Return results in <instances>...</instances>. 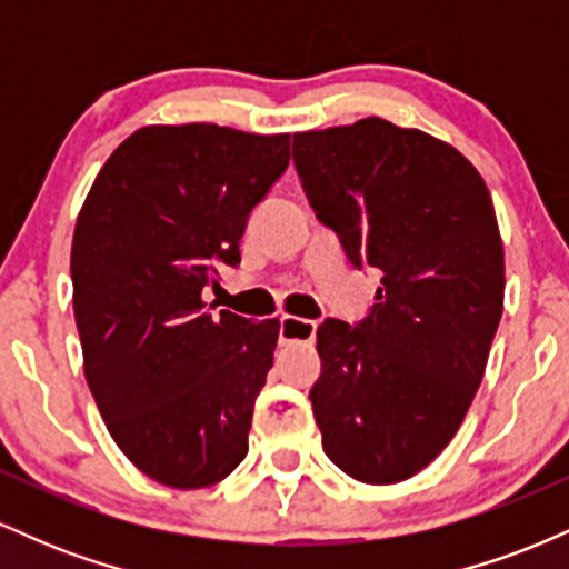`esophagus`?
<instances>
[{
    "mask_svg": "<svg viewBox=\"0 0 569 569\" xmlns=\"http://www.w3.org/2000/svg\"><path fill=\"white\" fill-rule=\"evenodd\" d=\"M316 321H307V318H297V316H283L280 318V345H302V342H312L316 339Z\"/></svg>",
    "mask_w": 569,
    "mask_h": 569,
    "instance_id": "esophagus-1",
    "label": "esophagus"
}]
</instances>
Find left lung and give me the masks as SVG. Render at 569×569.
Segmentation results:
<instances>
[{
    "instance_id": "8db88e82",
    "label": "left lung",
    "mask_w": 569,
    "mask_h": 569,
    "mask_svg": "<svg viewBox=\"0 0 569 569\" xmlns=\"http://www.w3.org/2000/svg\"><path fill=\"white\" fill-rule=\"evenodd\" d=\"M293 162L350 262L382 270L369 318L318 326L323 452L398 485L455 439L485 377L506 293L492 198L452 143L380 117L293 133Z\"/></svg>"
}]
</instances>
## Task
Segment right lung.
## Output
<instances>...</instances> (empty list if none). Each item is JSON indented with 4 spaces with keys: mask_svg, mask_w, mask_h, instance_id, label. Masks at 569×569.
Returning a JSON list of instances; mask_svg holds the SVG:
<instances>
[{
    "mask_svg": "<svg viewBox=\"0 0 569 569\" xmlns=\"http://www.w3.org/2000/svg\"><path fill=\"white\" fill-rule=\"evenodd\" d=\"M289 133L143 126L98 171L71 240L74 321L96 407L149 479L200 489L248 452L280 323L206 310L240 262L251 208L289 166Z\"/></svg>",
    "mask_w": 569,
    "mask_h": 569,
    "instance_id": "right-lung-1",
    "label": "right lung"
}]
</instances>
